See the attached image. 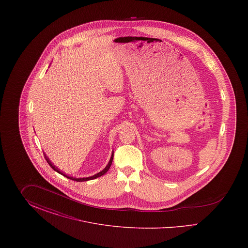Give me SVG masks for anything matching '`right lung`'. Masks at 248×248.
<instances>
[{"mask_svg":"<svg viewBox=\"0 0 248 248\" xmlns=\"http://www.w3.org/2000/svg\"><path fill=\"white\" fill-rule=\"evenodd\" d=\"M44 155H45V158H46V160L47 161L48 164H49V165L55 170V171H57L58 173H59V174H61V175H63L64 177H68V178H70V179H71V180H74V181H79V182H81V181H87V180H91V179H94V178H96V177H101V176H103L104 174H106L107 171L109 169V167H110V165H111V164H112V160H113V154H112V155H111V157H110V160H109V162H108V165H107L106 167L101 171V172H99V173H97V174H95V175H94V176H92V177H82V178H76V177H68L67 175H65V174H63L61 171H59V169H58L55 165H53L51 162H50V160L48 159L47 156L46 155V154H44Z\"/></svg>","mask_w":248,"mask_h":248,"instance_id":"obj_1","label":"right lung"}]
</instances>
